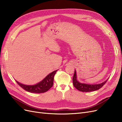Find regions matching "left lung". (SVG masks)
Listing matches in <instances>:
<instances>
[{
    "instance_id": "1",
    "label": "left lung",
    "mask_w": 122,
    "mask_h": 122,
    "mask_svg": "<svg viewBox=\"0 0 122 122\" xmlns=\"http://www.w3.org/2000/svg\"><path fill=\"white\" fill-rule=\"evenodd\" d=\"M76 72L75 70L74 74L73 77V83L74 87L79 90V91L83 92H89L92 91H97L100 88H101L106 83L107 80H106L105 81L102 82L100 84H88L86 83H81L76 79Z\"/></svg>"
}]
</instances>
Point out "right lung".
Wrapping results in <instances>:
<instances>
[{
	"mask_svg": "<svg viewBox=\"0 0 122 122\" xmlns=\"http://www.w3.org/2000/svg\"><path fill=\"white\" fill-rule=\"evenodd\" d=\"M57 70L54 71L47 75L41 81L34 86H28L23 84L16 81L18 85L25 91L30 93H43L48 91L53 86L54 76Z\"/></svg>",
	"mask_w": 122,
	"mask_h": 122,
	"instance_id": "right-lung-1",
	"label": "right lung"
}]
</instances>
